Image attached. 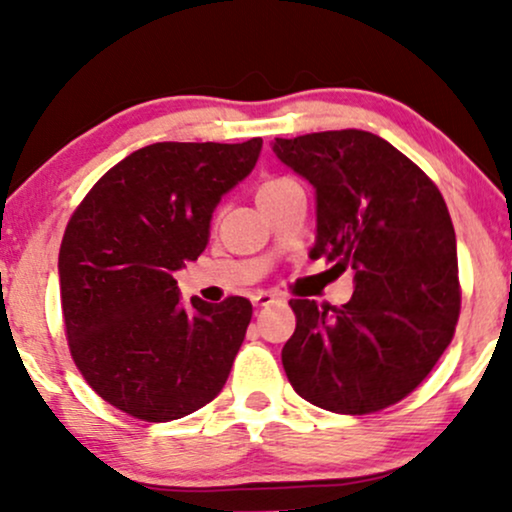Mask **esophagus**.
<instances>
[{"label": "esophagus", "mask_w": 512, "mask_h": 512, "mask_svg": "<svg viewBox=\"0 0 512 512\" xmlns=\"http://www.w3.org/2000/svg\"><path fill=\"white\" fill-rule=\"evenodd\" d=\"M276 301L274 293L269 291H257L255 296H252V303H255V308H264V305H272Z\"/></svg>", "instance_id": "esophagus-1"}]
</instances>
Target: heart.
I'll list each match as a JSON object with an SVG mask.
<instances>
[{
    "mask_svg": "<svg viewBox=\"0 0 512 512\" xmlns=\"http://www.w3.org/2000/svg\"><path fill=\"white\" fill-rule=\"evenodd\" d=\"M289 185H293L291 178H267L260 187H257V199L276 195V192H281L284 187H289Z\"/></svg>",
    "mask_w": 512,
    "mask_h": 512,
    "instance_id": "1",
    "label": "heart"
}]
</instances>
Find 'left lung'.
<instances>
[{
	"label": "left lung",
	"instance_id": "obj_1",
	"mask_svg": "<svg viewBox=\"0 0 512 512\" xmlns=\"http://www.w3.org/2000/svg\"><path fill=\"white\" fill-rule=\"evenodd\" d=\"M274 154L317 195L310 260L354 272L349 303L293 298L296 332L281 349L303 399L373 414L424 383L460 317L457 243L448 207L402 151L363 129L276 139Z\"/></svg>",
	"mask_w": 512,
	"mask_h": 512
}]
</instances>
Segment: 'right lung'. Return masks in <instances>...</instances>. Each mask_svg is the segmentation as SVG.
I'll return each mask as SVG.
<instances>
[{"label": "right lung", "instance_id": "right-lung-1", "mask_svg": "<svg viewBox=\"0 0 512 512\" xmlns=\"http://www.w3.org/2000/svg\"><path fill=\"white\" fill-rule=\"evenodd\" d=\"M262 139L158 142L122 158L74 209L60 248L69 354L98 397L134 419H182L226 385L252 303L192 298L175 269L209 243L219 199L255 168Z\"/></svg>", "mask_w": 512, "mask_h": 512}]
</instances>
